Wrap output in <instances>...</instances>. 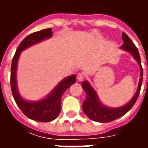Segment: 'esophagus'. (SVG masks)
I'll list each match as a JSON object with an SVG mask.
<instances>
[{
	"instance_id": "obj_1",
	"label": "esophagus",
	"mask_w": 148,
	"mask_h": 148,
	"mask_svg": "<svg viewBox=\"0 0 148 148\" xmlns=\"http://www.w3.org/2000/svg\"><path fill=\"white\" fill-rule=\"evenodd\" d=\"M77 78L78 81H82L85 78V74H83V73H79V74H77Z\"/></svg>"
}]
</instances>
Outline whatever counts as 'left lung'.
Returning a JSON list of instances; mask_svg holds the SVG:
<instances>
[{
  "label": "left lung",
  "instance_id": "1",
  "mask_svg": "<svg viewBox=\"0 0 148 148\" xmlns=\"http://www.w3.org/2000/svg\"><path fill=\"white\" fill-rule=\"evenodd\" d=\"M122 39H123L124 43L122 44L121 48L129 52L139 63L140 67V78L136 93L130 101L127 103L126 105L119 108H109L104 106L102 103L100 101L97 93H96V91L94 90L93 87L90 86V84L87 81L82 82V86L87 95L86 99L85 100V101L82 104V109H83L84 113L86 115L90 120L93 121H97L100 123H108V122H111L118 118L121 117L132 108V106L135 105L140 94L141 85L143 82V68L141 66L139 51L133 42L131 40L130 38L124 32L122 33Z\"/></svg>",
  "mask_w": 148,
  "mask_h": 148
}]
</instances>
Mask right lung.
<instances>
[{"label":"right lung","instance_id":"1","mask_svg":"<svg viewBox=\"0 0 148 148\" xmlns=\"http://www.w3.org/2000/svg\"><path fill=\"white\" fill-rule=\"evenodd\" d=\"M51 36V28H47L30 34L18 46L12 61L10 83L12 93L15 101L26 116L39 122H50L58 117L61 111V97L62 94L71 85L76 82V76L74 74L66 77L55 86L48 96L37 101H26L20 95L17 89L16 74L18 59L21 51L37 42H41Z\"/></svg>","mask_w":148,"mask_h":148}]
</instances>
